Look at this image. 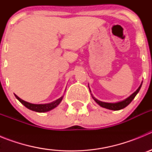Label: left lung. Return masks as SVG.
Here are the masks:
<instances>
[{
  "label": "left lung",
  "mask_w": 152,
  "mask_h": 152,
  "mask_svg": "<svg viewBox=\"0 0 152 152\" xmlns=\"http://www.w3.org/2000/svg\"><path fill=\"white\" fill-rule=\"evenodd\" d=\"M142 84H140V86L139 87V88H138V89H137L136 91L132 94L130 95L129 97H127L126 99H125V100H122V101L116 102V103H106V102H103V101H100V100H98L97 99H96L94 96H93L92 94H91V96H92L93 99L94 100V101L97 103L98 105H100L101 107L108 109V110H122V109L127 107V106H128L129 104L132 101V100L135 98V96H136L137 94L139 93V90H140L141 87H142ZM90 92H91V90H90Z\"/></svg>",
  "instance_id": "1"
}]
</instances>
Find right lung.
Instances as JSON below:
<instances>
[{"instance_id": "obj_1", "label": "right lung", "mask_w": 152, "mask_h": 152, "mask_svg": "<svg viewBox=\"0 0 152 152\" xmlns=\"http://www.w3.org/2000/svg\"><path fill=\"white\" fill-rule=\"evenodd\" d=\"M16 98L19 101L22 103L23 105H24L26 108H28L30 110L35 111V112H38V113H45L48 112V111H50L52 110H53L54 108H56L57 106H58L60 103L61 102L63 99V96H61L60 98H58V100H55V101L52 102V103H44V104H34V103H29V102H26L25 100H22L18 96L15 94Z\"/></svg>"}]
</instances>
